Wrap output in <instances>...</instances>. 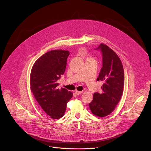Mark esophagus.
Returning a JSON list of instances; mask_svg holds the SVG:
<instances>
[{"label": "esophagus", "mask_w": 151, "mask_h": 151, "mask_svg": "<svg viewBox=\"0 0 151 151\" xmlns=\"http://www.w3.org/2000/svg\"><path fill=\"white\" fill-rule=\"evenodd\" d=\"M75 93L77 94V95H80L82 93V91H78V90H76L75 91Z\"/></svg>", "instance_id": "34e87169"}]
</instances>
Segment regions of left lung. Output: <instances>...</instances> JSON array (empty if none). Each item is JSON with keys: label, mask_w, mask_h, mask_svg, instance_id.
Segmentation results:
<instances>
[{"label": "left lung", "mask_w": 151, "mask_h": 151, "mask_svg": "<svg viewBox=\"0 0 151 151\" xmlns=\"http://www.w3.org/2000/svg\"><path fill=\"white\" fill-rule=\"evenodd\" d=\"M100 50L102 55V67L97 81L104 83L102 93H94L89 104L91 112L99 117L111 114L120 100L124 88V73L122 63L116 53L108 46L101 43L96 50Z\"/></svg>", "instance_id": "left-lung-1"}]
</instances>
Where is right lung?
I'll use <instances>...</instances> for the list:
<instances>
[{
  "mask_svg": "<svg viewBox=\"0 0 151 151\" xmlns=\"http://www.w3.org/2000/svg\"><path fill=\"white\" fill-rule=\"evenodd\" d=\"M69 51H48L34 63L30 76L31 90L42 109L50 117H63L73 94L68 90L57 89V81L65 72Z\"/></svg>",
  "mask_w": 151,
  "mask_h": 151,
  "instance_id": "1",
  "label": "right lung"
}]
</instances>
